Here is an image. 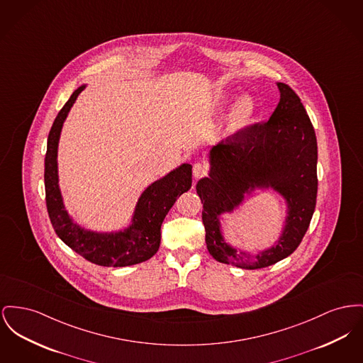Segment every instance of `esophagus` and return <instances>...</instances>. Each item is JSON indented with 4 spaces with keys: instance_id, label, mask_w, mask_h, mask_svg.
Listing matches in <instances>:
<instances>
[{
    "instance_id": "34e87169",
    "label": "esophagus",
    "mask_w": 363,
    "mask_h": 363,
    "mask_svg": "<svg viewBox=\"0 0 363 363\" xmlns=\"http://www.w3.org/2000/svg\"><path fill=\"white\" fill-rule=\"evenodd\" d=\"M207 166L204 164V163H194V166H193V177L194 178H200V177H203V175H206L207 174Z\"/></svg>"
}]
</instances>
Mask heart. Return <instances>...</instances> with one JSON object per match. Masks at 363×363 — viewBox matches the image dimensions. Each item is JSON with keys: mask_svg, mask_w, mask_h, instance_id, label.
Segmentation results:
<instances>
[{"mask_svg": "<svg viewBox=\"0 0 363 363\" xmlns=\"http://www.w3.org/2000/svg\"><path fill=\"white\" fill-rule=\"evenodd\" d=\"M233 99L232 93H220L216 97V106L222 107L226 106L230 100ZM256 111V101L255 99L251 94H242L237 99L235 106L232 108L229 116H228V122H226V134L228 135H235L240 131H242L244 128H247Z\"/></svg>", "mask_w": 363, "mask_h": 363, "instance_id": "obj_1", "label": "heart"}]
</instances>
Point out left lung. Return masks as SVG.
<instances>
[{
    "instance_id": "left-lung-1",
    "label": "left lung",
    "mask_w": 363,
    "mask_h": 363,
    "mask_svg": "<svg viewBox=\"0 0 363 363\" xmlns=\"http://www.w3.org/2000/svg\"><path fill=\"white\" fill-rule=\"evenodd\" d=\"M279 103L270 119L240 131L208 153V177L199 179L207 250L215 260L240 269L272 266L291 255L306 235L317 201L315 131L298 94L277 82ZM256 190H273L286 204L281 233L257 255L237 252L225 241L220 219L235 213Z\"/></svg>"
}]
</instances>
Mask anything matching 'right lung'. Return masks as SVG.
<instances>
[{
  "instance_id": "right-lung-1",
  "label": "right lung",
  "mask_w": 363,
  "mask_h": 363,
  "mask_svg": "<svg viewBox=\"0 0 363 363\" xmlns=\"http://www.w3.org/2000/svg\"><path fill=\"white\" fill-rule=\"evenodd\" d=\"M86 85L74 90L57 113L48 135L45 193L50 222L65 244L86 260L106 267H126L148 260L160 247V226L177 197L192 186V166L182 163L141 193L125 228L111 232L86 229L65 210L59 185L57 152L65 119Z\"/></svg>"
}]
</instances>
